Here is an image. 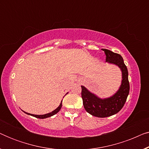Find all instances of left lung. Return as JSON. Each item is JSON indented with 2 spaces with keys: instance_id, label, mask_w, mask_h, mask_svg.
<instances>
[{
  "instance_id": "1",
  "label": "left lung",
  "mask_w": 149,
  "mask_h": 149,
  "mask_svg": "<svg viewBox=\"0 0 149 149\" xmlns=\"http://www.w3.org/2000/svg\"><path fill=\"white\" fill-rule=\"evenodd\" d=\"M106 55V62L118 66L122 72V81L119 90L113 96L101 99L81 86V97L87 113L97 117H107L117 114L125 104L130 92L128 71L121 55L102 49Z\"/></svg>"
}]
</instances>
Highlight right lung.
Masks as SVG:
<instances>
[{"instance_id": "add662e5", "label": "right lung", "mask_w": 149, "mask_h": 149, "mask_svg": "<svg viewBox=\"0 0 149 149\" xmlns=\"http://www.w3.org/2000/svg\"><path fill=\"white\" fill-rule=\"evenodd\" d=\"M62 102H61L60 104L59 107L57 108V109L56 110H54V111L51 112V113H47V114H45V115H32V114H30V113H25L27 114V115H30L31 116H33V117H36V118H38V119H45V118H47V117H52V116L56 115V113H58L59 111H60V110L61 109V108H62Z\"/></svg>"}]
</instances>
